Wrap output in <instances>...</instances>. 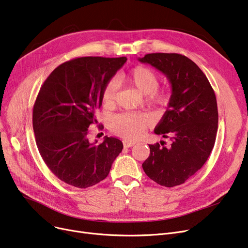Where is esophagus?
I'll return each mask as SVG.
<instances>
[{
  "instance_id": "34e87169",
  "label": "esophagus",
  "mask_w": 248,
  "mask_h": 248,
  "mask_svg": "<svg viewBox=\"0 0 248 248\" xmlns=\"http://www.w3.org/2000/svg\"><path fill=\"white\" fill-rule=\"evenodd\" d=\"M135 145L134 141H128V140H124V148H131Z\"/></svg>"
}]
</instances>
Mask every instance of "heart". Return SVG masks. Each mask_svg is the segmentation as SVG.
Wrapping results in <instances>:
<instances>
[{
  "label": "heart",
  "instance_id": "1",
  "mask_svg": "<svg viewBox=\"0 0 248 248\" xmlns=\"http://www.w3.org/2000/svg\"><path fill=\"white\" fill-rule=\"evenodd\" d=\"M129 81L140 93L148 95L153 103L164 106L168 102V94L157 88L160 83L159 76L153 70L145 66H137L127 74ZM120 89V79L112 77L107 81L102 89V100L107 106H112ZM150 124V117L140 113H123L113 116L110 120L111 131L119 137L135 140L144 134Z\"/></svg>",
  "mask_w": 248,
  "mask_h": 248
}]
</instances>
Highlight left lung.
<instances>
[{
  "mask_svg": "<svg viewBox=\"0 0 248 248\" xmlns=\"http://www.w3.org/2000/svg\"><path fill=\"white\" fill-rule=\"evenodd\" d=\"M139 61L162 72L172 90L167 110L154 131L170 138L172 145H149L150 155L142 169L159 185L178 186L200 170L214 147L218 128L216 96L203 71L184 55L152 53Z\"/></svg>",
  "mask_w": 248,
  "mask_h": 248,
  "instance_id": "obj_1",
  "label": "left lung"
}]
</instances>
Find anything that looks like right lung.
Masks as SVG:
<instances>
[{"mask_svg": "<svg viewBox=\"0 0 248 248\" xmlns=\"http://www.w3.org/2000/svg\"><path fill=\"white\" fill-rule=\"evenodd\" d=\"M126 62L125 57H80L65 62L48 76L33 108L36 144L50 171L76 188L106 179L122 152V140L104 137L90 142L89 125L96 123L102 89Z\"/></svg>", "mask_w": 248, "mask_h": 248, "instance_id": "right-lung-1", "label": "right lung"}]
</instances>
